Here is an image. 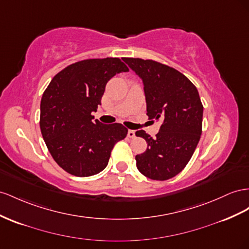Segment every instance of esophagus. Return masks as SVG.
<instances>
[{
	"label": "esophagus",
	"mask_w": 249,
	"mask_h": 249,
	"mask_svg": "<svg viewBox=\"0 0 249 249\" xmlns=\"http://www.w3.org/2000/svg\"><path fill=\"white\" fill-rule=\"evenodd\" d=\"M127 137H130V138L135 137V131H133V130L127 131Z\"/></svg>",
	"instance_id": "1"
}]
</instances>
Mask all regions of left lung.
I'll list each match as a JSON object with an SVG mask.
<instances>
[{
    "mask_svg": "<svg viewBox=\"0 0 249 249\" xmlns=\"http://www.w3.org/2000/svg\"><path fill=\"white\" fill-rule=\"evenodd\" d=\"M123 59L142 79L146 115L162 119L155 138L142 130L135 133L147 143L145 152L135 157L137 169L153 180L171 179L189 163L202 133L203 106L198 90L170 66L152 59Z\"/></svg>",
    "mask_w": 249,
    "mask_h": 249,
    "instance_id": "left-lung-1",
    "label": "left lung"
}]
</instances>
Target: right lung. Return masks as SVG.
<instances>
[{"instance_id": "1", "label": "right lung", "mask_w": 249, "mask_h": 249, "mask_svg": "<svg viewBox=\"0 0 249 249\" xmlns=\"http://www.w3.org/2000/svg\"><path fill=\"white\" fill-rule=\"evenodd\" d=\"M129 71L118 57L90 58L71 64L51 79L41 100L39 126L55 162L73 176L89 177L108 165L111 152L125 138L122 124L93 120L106 85Z\"/></svg>"}]
</instances>
